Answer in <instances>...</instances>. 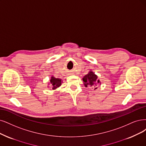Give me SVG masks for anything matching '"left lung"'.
Wrapping results in <instances>:
<instances>
[{
	"mask_svg": "<svg viewBox=\"0 0 146 146\" xmlns=\"http://www.w3.org/2000/svg\"><path fill=\"white\" fill-rule=\"evenodd\" d=\"M83 81L86 87L88 85H90V87L94 88L98 84H100V80L98 79V76L91 71L84 77ZM96 88H95L94 90Z\"/></svg>",
	"mask_w": 146,
	"mask_h": 146,
	"instance_id": "1",
	"label": "left lung"
}]
</instances>
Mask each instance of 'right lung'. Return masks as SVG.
<instances>
[{
	"instance_id": "right-lung-1",
	"label": "right lung",
	"mask_w": 146,
	"mask_h": 146,
	"mask_svg": "<svg viewBox=\"0 0 146 146\" xmlns=\"http://www.w3.org/2000/svg\"><path fill=\"white\" fill-rule=\"evenodd\" d=\"M50 83L52 85V89L55 90L56 88L59 87V86H61V79H59V78H55L52 76L50 79Z\"/></svg>"
}]
</instances>
